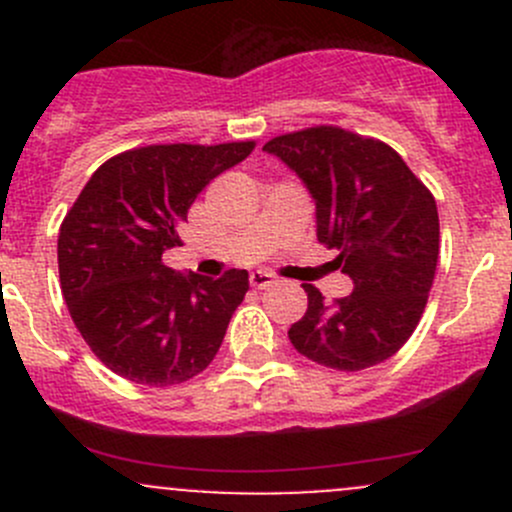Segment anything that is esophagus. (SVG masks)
I'll use <instances>...</instances> for the list:
<instances>
[{
  "instance_id": "esophagus-1",
  "label": "esophagus",
  "mask_w": 512,
  "mask_h": 512,
  "mask_svg": "<svg viewBox=\"0 0 512 512\" xmlns=\"http://www.w3.org/2000/svg\"><path fill=\"white\" fill-rule=\"evenodd\" d=\"M275 275H270V272H252L250 275V285L255 289H267L275 285Z\"/></svg>"
}]
</instances>
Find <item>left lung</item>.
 <instances>
[{
	"mask_svg": "<svg viewBox=\"0 0 512 512\" xmlns=\"http://www.w3.org/2000/svg\"><path fill=\"white\" fill-rule=\"evenodd\" d=\"M299 175L317 205V240L337 250L354 292L324 302L304 285L307 312L289 327L299 354L337 371L394 356L414 334L438 262L431 190L386 143L337 126L304 128L265 143Z\"/></svg>",
	"mask_w": 512,
	"mask_h": 512,
	"instance_id": "obj_1",
	"label": "left lung"
}]
</instances>
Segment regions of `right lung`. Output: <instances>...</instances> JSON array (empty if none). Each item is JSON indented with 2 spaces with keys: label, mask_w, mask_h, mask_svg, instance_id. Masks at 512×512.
<instances>
[{
  "label": "right lung",
  "mask_w": 512,
  "mask_h": 512,
  "mask_svg": "<svg viewBox=\"0 0 512 512\" xmlns=\"http://www.w3.org/2000/svg\"><path fill=\"white\" fill-rule=\"evenodd\" d=\"M255 148L146 146L108 158L91 175L59 230L66 307L98 359L128 381L173 386L218 354L232 312L250 289L247 270L220 280L180 275L163 252L200 190Z\"/></svg>",
  "instance_id": "obj_1"
}]
</instances>
